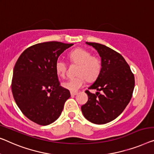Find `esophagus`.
<instances>
[{"instance_id":"34e87169","label":"esophagus","mask_w":154,"mask_h":154,"mask_svg":"<svg viewBox=\"0 0 154 154\" xmlns=\"http://www.w3.org/2000/svg\"><path fill=\"white\" fill-rule=\"evenodd\" d=\"M70 95H71V96H75V95H77V92H71Z\"/></svg>"}]
</instances>
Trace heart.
I'll list each match as a JSON object with an SVG mask.
<instances>
[{"instance_id": "1", "label": "heart", "mask_w": 154, "mask_h": 154, "mask_svg": "<svg viewBox=\"0 0 154 154\" xmlns=\"http://www.w3.org/2000/svg\"><path fill=\"white\" fill-rule=\"evenodd\" d=\"M72 63L77 64V76L66 80L62 83V86L71 92H76L86 83V79L92 82L99 76L102 61L99 57L92 55L89 50L82 48L73 50L68 54ZM55 70L58 75L63 77L67 70V65L61 59H58L55 63Z\"/></svg>"}]
</instances>
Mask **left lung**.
I'll return each instance as SVG.
<instances>
[{"instance_id":"left-lung-1","label":"left lung","mask_w":154,"mask_h":154,"mask_svg":"<svg viewBox=\"0 0 154 154\" xmlns=\"http://www.w3.org/2000/svg\"><path fill=\"white\" fill-rule=\"evenodd\" d=\"M86 43L99 53L102 68L97 79L88 88L97 92L94 94L85 91L88 100L81 109L91 122L104 125L120 116L129 103L135 86L134 75L120 53L100 43Z\"/></svg>"}]
</instances>
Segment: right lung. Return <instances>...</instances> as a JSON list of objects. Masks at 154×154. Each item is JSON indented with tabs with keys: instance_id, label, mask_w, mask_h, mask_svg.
Segmentation results:
<instances>
[{
	"instance_id": "1",
	"label": "right lung",
	"mask_w": 154,
	"mask_h": 154,
	"mask_svg": "<svg viewBox=\"0 0 154 154\" xmlns=\"http://www.w3.org/2000/svg\"><path fill=\"white\" fill-rule=\"evenodd\" d=\"M73 45L58 41L37 43L25 50L14 66L11 91L24 116L46 126L60 116L70 91L60 86L55 63Z\"/></svg>"
}]
</instances>
